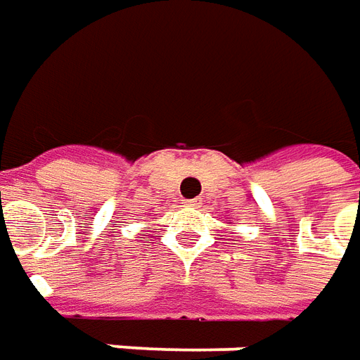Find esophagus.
<instances>
[{"mask_svg": "<svg viewBox=\"0 0 360 360\" xmlns=\"http://www.w3.org/2000/svg\"><path fill=\"white\" fill-rule=\"evenodd\" d=\"M198 203H200V200H188V201H186V205H190V207L198 205Z\"/></svg>", "mask_w": 360, "mask_h": 360, "instance_id": "obj_1", "label": "esophagus"}]
</instances>
